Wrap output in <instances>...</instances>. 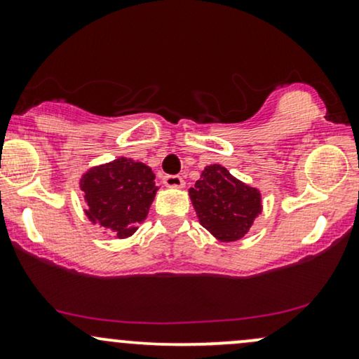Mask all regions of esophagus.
I'll list each match as a JSON object with an SVG mask.
<instances>
[{
    "label": "esophagus",
    "mask_w": 359,
    "mask_h": 359,
    "mask_svg": "<svg viewBox=\"0 0 359 359\" xmlns=\"http://www.w3.org/2000/svg\"><path fill=\"white\" fill-rule=\"evenodd\" d=\"M163 184H165L167 187L180 189L184 187V179L180 175H163Z\"/></svg>",
    "instance_id": "1"
}]
</instances>
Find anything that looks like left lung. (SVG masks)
<instances>
[{
    "label": "left lung",
    "mask_w": 359,
    "mask_h": 359,
    "mask_svg": "<svg viewBox=\"0 0 359 359\" xmlns=\"http://www.w3.org/2000/svg\"><path fill=\"white\" fill-rule=\"evenodd\" d=\"M201 224L222 241L248 233L262 209L257 189L241 184L221 165H208L189 191Z\"/></svg>",
    "instance_id": "obj_1"
}]
</instances>
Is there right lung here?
Instances as JSON below:
<instances>
[{"instance_id":"right-lung-1","label":"right lung","mask_w":359,"mask_h":359,"mask_svg":"<svg viewBox=\"0 0 359 359\" xmlns=\"http://www.w3.org/2000/svg\"><path fill=\"white\" fill-rule=\"evenodd\" d=\"M154 179L151 168L125 156L93 168L81 182L89 208L88 217L119 238L130 236L154 203L158 189Z\"/></svg>"}]
</instances>
